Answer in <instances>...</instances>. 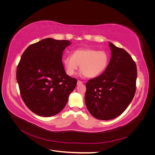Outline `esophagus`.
<instances>
[{"label": "esophagus", "mask_w": 155, "mask_h": 155, "mask_svg": "<svg viewBox=\"0 0 155 155\" xmlns=\"http://www.w3.org/2000/svg\"><path fill=\"white\" fill-rule=\"evenodd\" d=\"M83 83V81H80V80H78V83H77V84H78V85H81V84Z\"/></svg>", "instance_id": "esophagus-1"}]
</instances>
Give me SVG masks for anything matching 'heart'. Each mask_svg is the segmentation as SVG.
Returning a JSON list of instances; mask_svg holds the SVG:
<instances>
[{
	"label": "heart",
	"instance_id": "b5f03b06",
	"mask_svg": "<svg viewBox=\"0 0 155 155\" xmlns=\"http://www.w3.org/2000/svg\"><path fill=\"white\" fill-rule=\"evenodd\" d=\"M109 63V55L104 50L92 48H79L73 51L72 55L63 59L65 71L68 76L76 74L79 65L87 78H96L106 70Z\"/></svg>",
	"mask_w": 155,
	"mask_h": 155
}]
</instances>
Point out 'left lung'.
<instances>
[{
	"mask_svg": "<svg viewBox=\"0 0 155 155\" xmlns=\"http://www.w3.org/2000/svg\"><path fill=\"white\" fill-rule=\"evenodd\" d=\"M111 58L105 71L86 83L85 104L94 118L109 120L120 116L133 100L137 68L129 53L109 43Z\"/></svg>",
	"mask_w": 155,
	"mask_h": 155,
	"instance_id": "1",
	"label": "left lung"
}]
</instances>
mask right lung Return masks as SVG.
<instances>
[{"mask_svg": "<svg viewBox=\"0 0 155 155\" xmlns=\"http://www.w3.org/2000/svg\"><path fill=\"white\" fill-rule=\"evenodd\" d=\"M67 40L46 38L30 45L17 68L21 96L28 109L41 116H52L66 105L77 79L65 72L63 51Z\"/></svg>", "mask_w": 155, "mask_h": 155, "instance_id": "right-lung-1", "label": "right lung"}]
</instances>
